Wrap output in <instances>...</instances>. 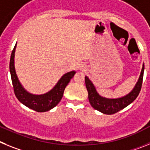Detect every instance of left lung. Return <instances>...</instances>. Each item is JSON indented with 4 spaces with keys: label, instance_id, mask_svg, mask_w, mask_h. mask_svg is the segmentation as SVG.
Segmentation results:
<instances>
[{
    "label": "left lung",
    "instance_id": "obj_1",
    "mask_svg": "<svg viewBox=\"0 0 150 150\" xmlns=\"http://www.w3.org/2000/svg\"><path fill=\"white\" fill-rule=\"evenodd\" d=\"M144 65H143L141 75L134 89L126 96L118 98H107L101 96L97 93L93 83L87 76H85V83L88 92V98L90 105L94 109L105 114H114L122 109L127 107L136 99L141 91L144 77Z\"/></svg>",
    "mask_w": 150,
    "mask_h": 150
}]
</instances>
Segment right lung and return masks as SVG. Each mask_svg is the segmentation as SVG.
I'll use <instances>...</instances> for the list:
<instances>
[{"mask_svg": "<svg viewBox=\"0 0 150 150\" xmlns=\"http://www.w3.org/2000/svg\"><path fill=\"white\" fill-rule=\"evenodd\" d=\"M16 44L11 54L9 61V71L11 75L12 82L16 98L21 103L29 108L37 112H45L54 108L61 100L66 87L69 83L71 78L75 74V71L67 72L60 78L54 88L42 95H33L25 90L19 82L16 73L14 66V57Z\"/></svg>", "mask_w": 150, "mask_h": 150, "instance_id": "obj_1", "label": "right lung"}]
</instances>
